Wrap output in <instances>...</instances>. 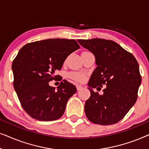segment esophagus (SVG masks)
Wrapping results in <instances>:
<instances>
[{
    "instance_id": "obj_1",
    "label": "esophagus",
    "mask_w": 149,
    "mask_h": 149,
    "mask_svg": "<svg viewBox=\"0 0 149 149\" xmlns=\"http://www.w3.org/2000/svg\"><path fill=\"white\" fill-rule=\"evenodd\" d=\"M77 90H80V89H83V87L80 85H77Z\"/></svg>"
}]
</instances>
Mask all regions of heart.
Instances as JSON below:
<instances>
[{"mask_svg": "<svg viewBox=\"0 0 149 149\" xmlns=\"http://www.w3.org/2000/svg\"><path fill=\"white\" fill-rule=\"evenodd\" d=\"M69 77L78 82H83L85 79V74L81 72H72L69 74Z\"/></svg>", "mask_w": 149, "mask_h": 149, "instance_id": "b5f03b06", "label": "heart"}]
</instances>
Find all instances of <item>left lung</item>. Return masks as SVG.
<instances>
[{
  "instance_id": "obj_1",
  "label": "left lung",
  "mask_w": 149,
  "mask_h": 149,
  "mask_svg": "<svg viewBox=\"0 0 149 149\" xmlns=\"http://www.w3.org/2000/svg\"><path fill=\"white\" fill-rule=\"evenodd\" d=\"M92 53L97 67L87 87L91 95L85 104V113L91 122L102 125L117 123L136 103L141 84L139 65L134 56L111 40H78ZM106 87L100 95L93 88Z\"/></svg>"
}]
</instances>
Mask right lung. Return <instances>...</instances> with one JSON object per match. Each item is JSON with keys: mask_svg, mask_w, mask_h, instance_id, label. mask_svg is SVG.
I'll return each mask as SVG.
<instances>
[{"mask_svg": "<svg viewBox=\"0 0 149 149\" xmlns=\"http://www.w3.org/2000/svg\"><path fill=\"white\" fill-rule=\"evenodd\" d=\"M79 48L74 39L49 38L28 43L19 51L12 64L13 87L30 117L51 121L63 115L76 87L64 80L56 89L49 82L58 78L55 71L61 70L67 57Z\"/></svg>", "mask_w": 149, "mask_h": 149, "instance_id": "1", "label": "right lung"}]
</instances>
